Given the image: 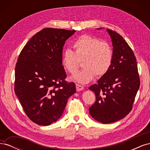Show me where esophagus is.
Returning a JSON list of instances; mask_svg holds the SVG:
<instances>
[{
    "label": "esophagus",
    "mask_w": 150,
    "mask_h": 150,
    "mask_svg": "<svg viewBox=\"0 0 150 150\" xmlns=\"http://www.w3.org/2000/svg\"><path fill=\"white\" fill-rule=\"evenodd\" d=\"M76 87L77 91H81V90H83L84 89V87H83V86L79 85L78 84H76Z\"/></svg>",
    "instance_id": "obj_1"
}]
</instances>
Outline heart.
<instances>
[{
    "mask_svg": "<svg viewBox=\"0 0 150 150\" xmlns=\"http://www.w3.org/2000/svg\"><path fill=\"white\" fill-rule=\"evenodd\" d=\"M74 52L67 49L62 54V65L69 73H74L82 61L84 67L81 71L72 76L77 82L86 84L93 80L95 75L101 77L110 70L113 60L111 45L94 36L84 34L73 42Z\"/></svg>",
    "mask_w": 150,
    "mask_h": 150,
    "instance_id": "heart-1",
    "label": "heart"
}]
</instances>
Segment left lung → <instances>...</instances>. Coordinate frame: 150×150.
Returning a JSON list of instances; mask_svg holds the SVG:
<instances>
[{
  "instance_id": "1",
  "label": "left lung",
  "mask_w": 150,
  "mask_h": 150,
  "mask_svg": "<svg viewBox=\"0 0 150 150\" xmlns=\"http://www.w3.org/2000/svg\"><path fill=\"white\" fill-rule=\"evenodd\" d=\"M107 31L113 46L112 64L98 84L89 88L96 96V101L89 108L90 115L104 124L119 121L129 114L140 86L132 49L118 33L109 29Z\"/></svg>"
}]
</instances>
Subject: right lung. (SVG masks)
I'll use <instances>...</instances> for the list:
<instances>
[{
    "mask_svg": "<svg viewBox=\"0 0 150 150\" xmlns=\"http://www.w3.org/2000/svg\"><path fill=\"white\" fill-rule=\"evenodd\" d=\"M75 30L45 28L21 51L15 68V93L29 118L47 126L62 116L67 99L76 93L65 80L62 49Z\"/></svg>",
    "mask_w": 150,
    "mask_h": 150,
    "instance_id": "1",
    "label": "right lung"
}]
</instances>
